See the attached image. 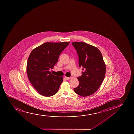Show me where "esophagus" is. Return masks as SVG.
<instances>
[{
    "mask_svg": "<svg viewBox=\"0 0 134 134\" xmlns=\"http://www.w3.org/2000/svg\"><path fill=\"white\" fill-rule=\"evenodd\" d=\"M65 79L67 80H69L70 79V77H66V76H65Z\"/></svg>",
    "mask_w": 134,
    "mask_h": 134,
    "instance_id": "obj_1",
    "label": "esophagus"
}]
</instances>
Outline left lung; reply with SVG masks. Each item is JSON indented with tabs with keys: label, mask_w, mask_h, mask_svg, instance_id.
I'll return each mask as SVG.
<instances>
[{
	"label": "left lung",
	"mask_w": 134,
	"mask_h": 134,
	"mask_svg": "<svg viewBox=\"0 0 134 134\" xmlns=\"http://www.w3.org/2000/svg\"><path fill=\"white\" fill-rule=\"evenodd\" d=\"M72 44L78 55L79 67L84 71L77 78L79 86L74 90L81 96H88L96 92L103 81L106 65L97 47L85 42H73Z\"/></svg>",
	"instance_id": "8db88e82"
}]
</instances>
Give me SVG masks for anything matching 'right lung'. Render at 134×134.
Listing matches in <instances>:
<instances>
[{
  "instance_id": "right-lung-1",
  "label": "right lung",
  "mask_w": 134,
  "mask_h": 134,
  "mask_svg": "<svg viewBox=\"0 0 134 134\" xmlns=\"http://www.w3.org/2000/svg\"><path fill=\"white\" fill-rule=\"evenodd\" d=\"M70 42H46L31 52L28 58L26 72L28 77L39 94L50 97L56 94L63 81L49 71L53 69L60 53Z\"/></svg>"
}]
</instances>
